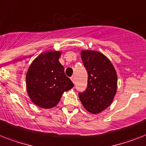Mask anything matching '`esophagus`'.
I'll return each mask as SVG.
<instances>
[{
  "mask_svg": "<svg viewBox=\"0 0 146 146\" xmlns=\"http://www.w3.org/2000/svg\"><path fill=\"white\" fill-rule=\"evenodd\" d=\"M71 80H72V81L73 82V83H74V80H75V78H74V76H72V78H71Z\"/></svg>",
  "mask_w": 146,
  "mask_h": 146,
  "instance_id": "34e87169",
  "label": "esophagus"
}]
</instances>
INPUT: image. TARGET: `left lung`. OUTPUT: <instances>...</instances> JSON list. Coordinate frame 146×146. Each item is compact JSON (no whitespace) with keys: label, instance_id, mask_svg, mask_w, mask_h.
Listing matches in <instances>:
<instances>
[{"label":"left lung","instance_id":"1","mask_svg":"<svg viewBox=\"0 0 146 146\" xmlns=\"http://www.w3.org/2000/svg\"><path fill=\"white\" fill-rule=\"evenodd\" d=\"M81 59L88 72L86 91L79 93L84 108L98 114L110 106L117 91V74L113 65L102 53L82 50Z\"/></svg>","mask_w":146,"mask_h":146}]
</instances>
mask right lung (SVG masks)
I'll use <instances>...</instances> for the list:
<instances>
[{"label":"right lung","mask_w":146,"mask_h":146,"mask_svg":"<svg viewBox=\"0 0 146 146\" xmlns=\"http://www.w3.org/2000/svg\"><path fill=\"white\" fill-rule=\"evenodd\" d=\"M61 54L60 50L42 53L33 61L26 74L27 95L33 104L43 109L57 105L62 94L74 86L59 61Z\"/></svg>","instance_id":"right-lung-1"}]
</instances>
